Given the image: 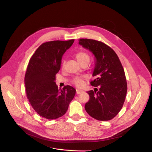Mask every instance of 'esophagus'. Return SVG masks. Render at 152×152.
I'll return each mask as SVG.
<instances>
[{"label":"esophagus","instance_id":"1","mask_svg":"<svg viewBox=\"0 0 152 152\" xmlns=\"http://www.w3.org/2000/svg\"><path fill=\"white\" fill-rule=\"evenodd\" d=\"M83 91L82 90H79V89L76 90V93H77V94H81V93H83Z\"/></svg>","mask_w":152,"mask_h":152}]
</instances>
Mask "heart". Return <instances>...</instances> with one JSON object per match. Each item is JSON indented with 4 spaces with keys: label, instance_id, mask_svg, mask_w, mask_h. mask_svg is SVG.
<instances>
[{
    "label": "heart",
    "instance_id": "1",
    "mask_svg": "<svg viewBox=\"0 0 152 152\" xmlns=\"http://www.w3.org/2000/svg\"><path fill=\"white\" fill-rule=\"evenodd\" d=\"M76 58L77 60V61L81 64L85 62H89L90 61V56L88 55L87 53H86L83 51H80L76 53ZM65 66V61L62 62V67H64ZM73 82L77 86L80 87L82 86L83 84V80L82 77H76L73 79Z\"/></svg>",
    "mask_w": 152,
    "mask_h": 152
}]
</instances>
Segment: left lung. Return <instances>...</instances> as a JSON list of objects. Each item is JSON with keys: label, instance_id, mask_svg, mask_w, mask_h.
I'll return each instance as SVG.
<instances>
[{"label": "left lung", "instance_id": "obj_1", "mask_svg": "<svg viewBox=\"0 0 152 152\" xmlns=\"http://www.w3.org/2000/svg\"><path fill=\"white\" fill-rule=\"evenodd\" d=\"M79 45L94 56L95 66L91 85L97 91H87L89 101L85 109L91 117L107 121L115 117L123 107L127 93L124 71L115 52L103 42L90 39H80Z\"/></svg>", "mask_w": 152, "mask_h": 152}]
</instances>
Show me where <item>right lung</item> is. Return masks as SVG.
Instances as JSON below:
<instances>
[{"label": "right lung", "instance_id": "obj_1", "mask_svg": "<svg viewBox=\"0 0 152 152\" xmlns=\"http://www.w3.org/2000/svg\"><path fill=\"white\" fill-rule=\"evenodd\" d=\"M74 41L43 43L29 60L25 77L28 99L37 114L46 119L64 115L75 97L76 90L72 86L67 85L59 90L55 82L62 57Z\"/></svg>", "mask_w": 152, "mask_h": 152}]
</instances>
